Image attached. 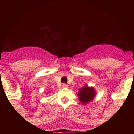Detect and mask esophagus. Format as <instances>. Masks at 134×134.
I'll return each instance as SVG.
<instances>
[{"label":"esophagus","instance_id":"obj_1","mask_svg":"<svg viewBox=\"0 0 134 134\" xmlns=\"http://www.w3.org/2000/svg\"><path fill=\"white\" fill-rule=\"evenodd\" d=\"M62 86V87H63V88H67V87H68V85L65 84V83H63Z\"/></svg>","mask_w":134,"mask_h":134}]
</instances>
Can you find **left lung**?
I'll return each instance as SVG.
<instances>
[{
  "label": "left lung",
  "instance_id": "8db88e82",
  "mask_svg": "<svg viewBox=\"0 0 134 134\" xmlns=\"http://www.w3.org/2000/svg\"><path fill=\"white\" fill-rule=\"evenodd\" d=\"M97 95L95 89L93 87L85 85L83 87L78 90V96L79 101L83 105L92 102Z\"/></svg>",
  "mask_w": 134,
  "mask_h": 134
}]
</instances>
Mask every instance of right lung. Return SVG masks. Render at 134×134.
I'll return each instance as SVG.
<instances>
[{
  "instance_id": "right-lung-1",
  "label": "right lung",
  "mask_w": 134,
  "mask_h": 134,
  "mask_svg": "<svg viewBox=\"0 0 134 134\" xmlns=\"http://www.w3.org/2000/svg\"><path fill=\"white\" fill-rule=\"evenodd\" d=\"M50 92H51V91H50ZM48 93H47V94H48Z\"/></svg>"
}]
</instances>
